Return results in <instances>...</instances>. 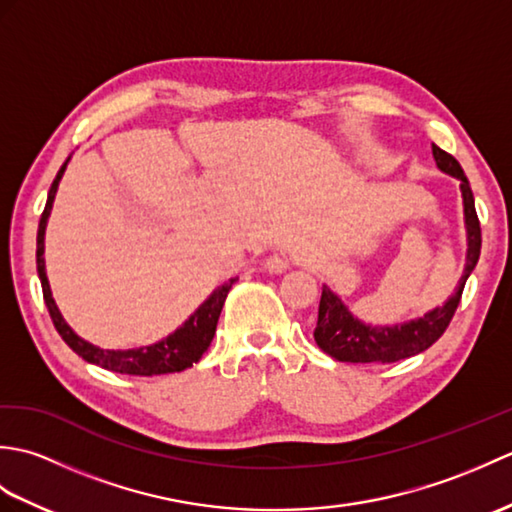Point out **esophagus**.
<instances>
[{"instance_id": "esophagus-1", "label": "esophagus", "mask_w": 512, "mask_h": 512, "mask_svg": "<svg viewBox=\"0 0 512 512\" xmlns=\"http://www.w3.org/2000/svg\"><path fill=\"white\" fill-rule=\"evenodd\" d=\"M266 270L268 273H275V275H281V273H286L288 270V266H290V262H288V257H284V255H270L268 259H266Z\"/></svg>"}]
</instances>
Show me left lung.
I'll return each mask as SVG.
<instances>
[{"mask_svg": "<svg viewBox=\"0 0 512 512\" xmlns=\"http://www.w3.org/2000/svg\"><path fill=\"white\" fill-rule=\"evenodd\" d=\"M433 158L442 173L460 180L464 226H466V264L453 295L444 301V306L429 310L424 317L411 319L396 325H369L354 317L343 299L334 290L323 284L319 301V321L314 328V341L325 354L341 363H396L402 358L420 354L436 343L447 330L455 310L460 306L466 279L480 259L482 231L475 213V198L471 184L466 180L460 162L438 145H433Z\"/></svg>", "mask_w": 512, "mask_h": 512, "instance_id": "1", "label": "left lung"}]
</instances>
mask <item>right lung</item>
Returning a JSON list of instances; mask_svg holds the SVG:
<instances>
[{"label":"right lung","instance_id":"add662e5","mask_svg":"<svg viewBox=\"0 0 512 512\" xmlns=\"http://www.w3.org/2000/svg\"><path fill=\"white\" fill-rule=\"evenodd\" d=\"M68 162H70V158L63 162V167L59 169L57 178H54V182H52L46 209H43V213H41L39 231H37V273L41 279L43 299H46L52 323H54V328H57V332L61 334V339L68 343L72 350L83 358V361L94 363L103 369H110V372H116V374H129V376L171 374V372H182V369H187L193 363H198L202 354L209 350L215 328H217V319H220V312H222V306L226 301V295H228V290L233 288L237 277L224 281L222 286H217L209 295V299H206L176 332H171L169 336H165V339L158 343L134 347V350H103V347L92 345L85 339H81V336L76 334L68 323H65L63 314L59 312L57 303H54V299H52L43 250H46V226H48V217L52 211V202H54V195H57L59 182L63 178L65 167H68Z\"/></svg>","mask_w":512,"mask_h":512}]
</instances>
